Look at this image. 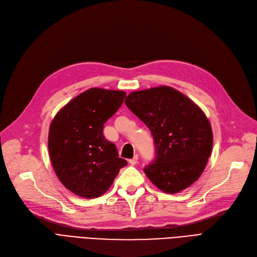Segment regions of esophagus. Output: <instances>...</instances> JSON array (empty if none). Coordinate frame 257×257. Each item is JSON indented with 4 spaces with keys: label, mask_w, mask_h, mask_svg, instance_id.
Instances as JSON below:
<instances>
[{
    "label": "esophagus",
    "mask_w": 257,
    "mask_h": 257,
    "mask_svg": "<svg viewBox=\"0 0 257 257\" xmlns=\"http://www.w3.org/2000/svg\"><path fill=\"white\" fill-rule=\"evenodd\" d=\"M128 163H130L131 165H136V164L138 163V156H137V155H135L134 157L131 158L130 161H128Z\"/></svg>",
    "instance_id": "obj_1"
}]
</instances>
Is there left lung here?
<instances>
[{"label":"left lung","instance_id":"left-lung-1","mask_svg":"<svg viewBox=\"0 0 257 257\" xmlns=\"http://www.w3.org/2000/svg\"><path fill=\"white\" fill-rule=\"evenodd\" d=\"M125 104L154 139L155 159L144 169L149 180L168 193L189 187L204 171L213 148V131L205 113L168 86L131 92Z\"/></svg>","mask_w":257,"mask_h":257}]
</instances>
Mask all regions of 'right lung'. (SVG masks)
<instances>
[{
    "label": "right lung",
    "mask_w": 257,
    "mask_h": 257,
    "mask_svg": "<svg viewBox=\"0 0 257 257\" xmlns=\"http://www.w3.org/2000/svg\"><path fill=\"white\" fill-rule=\"evenodd\" d=\"M125 95L121 90L90 88L64 106L51 123L48 147L53 169L78 197L102 196L127 164L103 135L104 123L120 108Z\"/></svg>",
    "instance_id": "1"
}]
</instances>
